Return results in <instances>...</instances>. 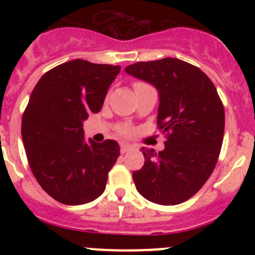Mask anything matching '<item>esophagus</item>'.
Segmentation results:
<instances>
[{
  "label": "esophagus",
  "instance_id": "esophagus-1",
  "mask_svg": "<svg viewBox=\"0 0 255 255\" xmlns=\"http://www.w3.org/2000/svg\"><path fill=\"white\" fill-rule=\"evenodd\" d=\"M134 149V145H131V144H123L120 148L121 153H126L129 152V150H132Z\"/></svg>",
  "mask_w": 255,
  "mask_h": 255
}]
</instances>
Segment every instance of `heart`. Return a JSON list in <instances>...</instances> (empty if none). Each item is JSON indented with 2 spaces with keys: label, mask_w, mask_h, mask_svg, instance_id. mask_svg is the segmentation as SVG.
<instances>
[{
  "label": "heart",
  "mask_w": 255,
  "mask_h": 255,
  "mask_svg": "<svg viewBox=\"0 0 255 255\" xmlns=\"http://www.w3.org/2000/svg\"><path fill=\"white\" fill-rule=\"evenodd\" d=\"M145 85H148V84H145V83H143V82H135L134 84H132V87H134L135 92H136V91H139L140 88L145 87ZM119 131H120V134L124 135V136H130V135H132L134 130H132L131 128H129V126H124V128H121Z\"/></svg>",
  "instance_id": "1"
}]
</instances>
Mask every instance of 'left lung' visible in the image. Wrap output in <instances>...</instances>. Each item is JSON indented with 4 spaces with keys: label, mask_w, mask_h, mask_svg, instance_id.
<instances>
[{
    "label": "left lung",
    "mask_w": 255,
    "mask_h": 255,
    "mask_svg": "<svg viewBox=\"0 0 255 255\" xmlns=\"http://www.w3.org/2000/svg\"><path fill=\"white\" fill-rule=\"evenodd\" d=\"M125 71L158 89L157 129L166 136L161 152L141 148L144 166L132 172L136 190L153 203H182L215 170L224 140V103L211 79L179 58L136 62Z\"/></svg>",
    "instance_id": "obj_1"
}]
</instances>
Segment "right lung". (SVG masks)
Returning <instances> with one entry per match:
<instances>
[{
	"label": "right lung",
	"mask_w": 255,
	"mask_h": 255,
	"mask_svg": "<svg viewBox=\"0 0 255 255\" xmlns=\"http://www.w3.org/2000/svg\"><path fill=\"white\" fill-rule=\"evenodd\" d=\"M120 69L76 58L47 71L31 92L22 143L34 177L60 203H89L105 191L120 147L111 139L85 143L83 121L101 111Z\"/></svg>",
	"instance_id": "right-lung-1"
}]
</instances>
